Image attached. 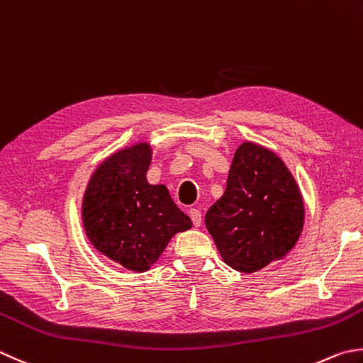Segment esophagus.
Instances as JSON below:
<instances>
[{
	"mask_svg": "<svg viewBox=\"0 0 363 363\" xmlns=\"http://www.w3.org/2000/svg\"><path fill=\"white\" fill-rule=\"evenodd\" d=\"M189 216H190V218H191V222H194V225L195 226H200L201 225V212H200V209H190L189 211Z\"/></svg>",
	"mask_w": 363,
	"mask_h": 363,
	"instance_id": "esophagus-1",
	"label": "esophagus"
}]
</instances>
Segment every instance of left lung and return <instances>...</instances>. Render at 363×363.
I'll return each mask as SVG.
<instances>
[{"label":"left lung","instance_id":"1","mask_svg":"<svg viewBox=\"0 0 363 363\" xmlns=\"http://www.w3.org/2000/svg\"><path fill=\"white\" fill-rule=\"evenodd\" d=\"M301 189L279 155L245 141L231 162L225 194L204 223L230 267L252 274L293 250L303 228Z\"/></svg>","mask_w":363,"mask_h":363}]
</instances>
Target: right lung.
Instances as JSON below:
<instances>
[{
	"label": "right lung",
	"instance_id": "add662e5",
	"mask_svg": "<svg viewBox=\"0 0 363 363\" xmlns=\"http://www.w3.org/2000/svg\"><path fill=\"white\" fill-rule=\"evenodd\" d=\"M151 160L146 141L111 154L89 177L82 203L83 228L92 247L133 272L149 271L169 239L191 228L168 189L147 182Z\"/></svg>",
	"mask_w": 363,
	"mask_h": 363
}]
</instances>
